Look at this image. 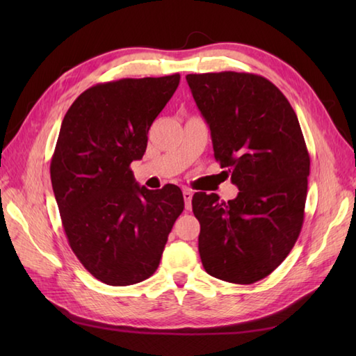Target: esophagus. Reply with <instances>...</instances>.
Instances as JSON below:
<instances>
[{
    "label": "esophagus",
    "instance_id": "34e87169",
    "mask_svg": "<svg viewBox=\"0 0 356 356\" xmlns=\"http://www.w3.org/2000/svg\"><path fill=\"white\" fill-rule=\"evenodd\" d=\"M184 200H185V208L191 209V200H193V193L190 190H184Z\"/></svg>",
    "mask_w": 356,
    "mask_h": 356
}]
</instances>
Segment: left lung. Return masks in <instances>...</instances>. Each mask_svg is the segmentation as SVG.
I'll return each instance as SVG.
<instances>
[{"mask_svg":"<svg viewBox=\"0 0 356 356\" xmlns=\"http://www.w3.org/2000/svg\"><path fill=\"white\" fill-rule=\"evenodd\" d=\"M213 139L214 157L238 188L236 199L195 193L199 252L209 275L252 284L291 252L305 220L311 159L289 101L266 78L186 74Z\"/></svg>","mask_w":356,"mask_h":356,"instance_id":"8db88e82","label":"left lung"}]
</instances>
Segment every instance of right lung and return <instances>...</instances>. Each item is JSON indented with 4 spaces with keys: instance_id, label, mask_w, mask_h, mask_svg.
I'll return each mask as SVG.
<instances>
[{
    "instance_id": "add662e5",
    "label": "right lung",
    "mask_w": 356,
    "mask_h": 356,
    "mask_svg": "<svg viewBox=\"0 0 356 356\" xmlns=\"http://www.w3.org/2000/svg\"><path fill=\"white\" fill-rule=\"evenodd\" d=\"M179 81L176 73L96 84L64 116L50 163L53 193L72 251L105 284L130 286L153 275L185 208L179 186L151 191L130 168Z\"/></svg>"
}]
</instances>
